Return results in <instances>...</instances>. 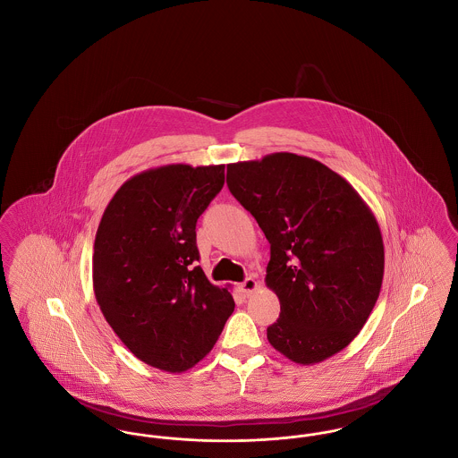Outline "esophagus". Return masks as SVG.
<instances>
[{
    "instance_id": "obj_1",
    "label": "esophagus",
    "mask_w": 458,
    "mask_h": 458,
    "mask_svg": "<svg viewBox=\"0 0 458 458\" xmlns=\"http://www.w3.org/2000/svg\"><path fill=\"white\" fill-rule=\"evenodd\" d=\"M258 288H259V284H258L252 276L245 278V280L240 284V290L243 292V295H245V297H250Z\"/></svg>"
}]
</instances>
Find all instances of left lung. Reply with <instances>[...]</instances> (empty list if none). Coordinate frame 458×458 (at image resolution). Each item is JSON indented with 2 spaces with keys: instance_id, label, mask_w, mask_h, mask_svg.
<instances>
[{
  "instance_id": "left-lung-1",
  "label": "left lung",
  "mask_w": 458,
  "mask_h": 458,
  "mask_svg": "<svg viewBox=\"0 0 458 458\" xmlns=\"http://www.w3.org/2000/svg\"><path fill=\"white\" fill-rule=\"evenodd\" d=\"M226 183L271 243L266 284L280 319L269 344L304 366L345 349L383 284L385 245L369 206L344 176L293 153L232 163Z\"/></svg>"
}]
</instances>
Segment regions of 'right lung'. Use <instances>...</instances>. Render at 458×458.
<instances>
[{"label":"right lung","instance_id":"1","mask_svg":"<svg viewBox=\"0 0 458 458\" xmlns=\"http://www.w3.org/2000/svg\"><path fill=\"white\" fill-rule=\"evenodd\" d=\"M225 183V165H166L129 178L94 240V295L142 362L183 372L215 347L235 309L228 288L196 266L197 218Z\"/></svg>","mask_w":458,"mask_h":458}]
</instances>
